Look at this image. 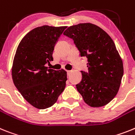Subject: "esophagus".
<instances>
[{
  "label": "esophagus",
  "mask_w": 135,
  "mask_h": 135,
  "mask_svg": "<svg viewBox=\"0 0 135 135\" xmlns=\"http://www.w3.org/2000/svg\"><path fill=\"white\" fill-rule=\"evenodd\" d=\"M71 73V71H67V75H69Z\"/></svg>",
  "instance_id": "obj_1"
}]
</instances>
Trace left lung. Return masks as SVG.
Wrapping results in <instances>:
<instances>
[{"label": "left lung", "instance_id": "left-lung-1", "mask_svg": "<svg viewBox=\"0 0 135 135\" xmlns=\"http://www.w3.org/2000/svg\"><path fill=\"white\" fill-rule=\"evenodd\" d=\"M64 35L73 38L80 56L88 58V71H81L77 91L89 106L107 105L116 96L124 74L122 60L113 41L105 30L91 23L71 26Z\"/></svg>", "mask_w": 135, "mask_h": 135}]
</instances>
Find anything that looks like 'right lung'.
<instances>
[{"label":"right lung","mask_w":135,"mask_h":135,"mask_svg":"<svg viewBox=\"0 0 135 135\" xmlns=\"http://www.w3.org/2000/svg\"><path fill=\"white\" fill-rule=\"evenodd\" d=\"M65 28L47 25L35 28L22 38L14 56V85L24 99L38 109L54 105L66 86V71L45 66L53 60L54 46Z\"/></svg>","instance_id":"right-lung-1"}]
</instances>
